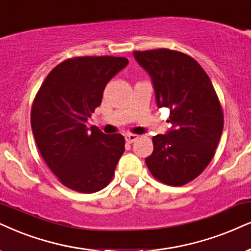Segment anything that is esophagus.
<instances>
[{
	"instance_id": "1",
	"label": "esophagus",
	"mask_w": 251,
	"mask_h": 251,
	"mask_svg": "<svg viewBox=\"0 0 251 251\" xmlns=\"http://www.w3.org/2000/svg\"><path fill=\"white\" fill-rule=\"evenodd\" d=\"M125 140H126V142H127V144H132V142L138 140V135L132 134V133H128V134L125 135Z\"/></svg>"
}]
</instances>
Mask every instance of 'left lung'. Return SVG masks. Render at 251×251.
Here are the masks:
<instances>
[{
  "label": "left lung",
  "mask_w": 251,
  "mask_h": 251,
  "mask_svg": "<svg viewBox=\"0 0 251 251\" xmlns=\"http://www.w3.org/2000/svg\"><path fill=\"white\" fill-rule=\"evenodd\" d=\"M133 55L151 76L157 106L170 110L171 128L153 136L146 164L160 182L184 185L208 166L223 134L217 93L201 66L178 50H134Z\"/></svg>",
  "instance_id": "1"
}]
</instances>
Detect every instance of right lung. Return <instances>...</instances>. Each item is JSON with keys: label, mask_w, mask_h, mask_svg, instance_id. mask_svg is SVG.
<instances>
[{"label": "right lung", "mask_w": 251, "mask_h": 251, "mask_svg": "<svg viewBox=\"0 0 251 251\" xmlns=\"http://www.w3.org/2000/svg\"><path fill=\"white\" fill-rule=\"evenodd\" d=\"M123 56H78L50 71L31 110V127L41 156L67 188L94 193L112 179L125 151L122 134L106 135L88 119L102 103L111 78L127 66Z\"/></svg>", "instance_id": "right-lung-1"}]
</instances>
